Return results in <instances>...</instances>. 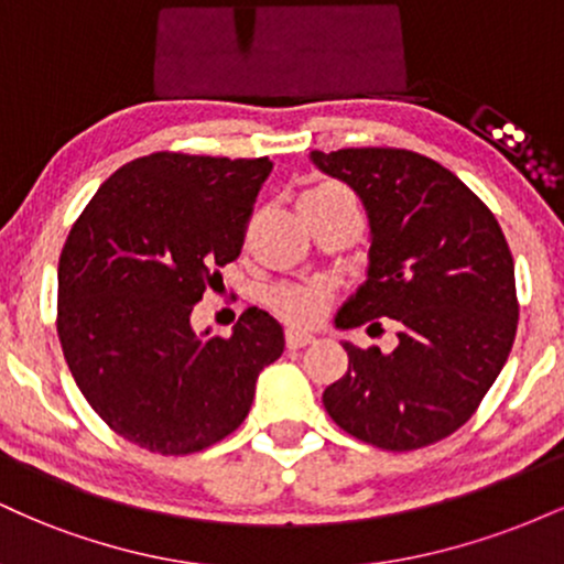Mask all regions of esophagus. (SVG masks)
<instances>
[{"label":"esophagus","instance_id":"obj_1","mask_svg":"<svg viewBox=\"0 0 564 564\" xmlns=\"http://www.w3.org/2000/svg\"><path fill=\"white\" fill-rule=\"evenodd\" d=\"M315 336L307 334V332H300V328H289L286 332V347L289 349H302L307 345H313Z\"/></svg>","mask_w":564,"mask_h":564}]
</instances>
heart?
I'll return each instance as SVG.
<instances>
[{"label":"heart","mask_w":564,"mask_h":564,"mask_svg":"<svg viewBox=\"0 0 564 564\" xmlns=\"http://www.w3.org/2000/svg\"><path fill=\"white\" fill-rule=\"evenodd\" d=\"M334 187L336 185H321L310 193L334 191ZM268 304L283 321L304 326V323H313L326 310L328 289L323 283H278L268 291Z\"/></svg>","instance_id":"obj_1"}]
</instances>
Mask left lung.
<instances>
[{"instance_id": "left-lung-1", "label": "left lung", "mask_w": 564, "mask_h": 564, "mask_svg": "<svg viewBox=\"0 0 564 564\" xmlns=\"http://www.w3.org/2000/svg\"><path fill=\"white\" fill-rule=\"evenodd\" d=\"M364 198L368 281L339 328L398 321V347L345 345L347 373L323 405L347 435L416 451L453 435L482 403L514 345V260L494 212L451 170L405 148L313 151Z\"/></svg>"}]
</instances>
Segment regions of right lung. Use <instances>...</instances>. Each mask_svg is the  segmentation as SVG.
I'll list each match as a JSON object with an SVG mask.
<instances>
[{
  "instance_id": "1",
  "label": "right lung",
  "mask_w": 564,
  "mask_h": 564,
  "mask_svg": "<svg viewBox=\"0 0 564 564\" xmlns=\"http://www.w3.org/2000/svg\"><path fill=\"white\" fill-rule=\"evenodd\" d=\"M262 159L159 151L116 170L57 262V336L87 403L161 456L219 443L249 416L283 328L249 307L230 339L196 336L193 304L238 260L268 180Z\"/></svg>"
}]
</instances>
